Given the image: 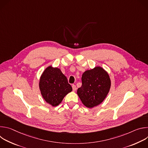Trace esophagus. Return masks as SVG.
Masks as SVG:
<instances>
[{"mask_svg":"<svg viewBox=\"0 0 148 148\" xmlns=\"http://www.w3.org/2000/svg\"><path fill=\"white\" fill-rule=\"evenodd\" d=\"M72 88H73V90L74 91H76L77 87H76V86H75V85H73V86H72Z\"/></svg>","mask_w":148,"mask_h":148,"instance_id":"34e87169","label":"esophagus"}]
</instances>
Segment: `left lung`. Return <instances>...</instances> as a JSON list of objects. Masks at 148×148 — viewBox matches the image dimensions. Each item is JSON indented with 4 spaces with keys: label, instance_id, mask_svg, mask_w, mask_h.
Instances as JSON below:
<instances>
[{
    "label": "left lung",
    "instance_id": "obj_1",
    "mask_svg": "<svg viewBox=\"0 0 148 148\" xmlns=\"http://www.w3.org/2000/svg\"><path fill=\"white\" fill-rule=\"evenodd\" d=\"M81 80L82 86L77 90V94L82 103L92 108L102 102L111 87L107 72L101 67H96L84 72Z\"/></svg>",
    "mask_w": 148,
    "mask_h": 148
}]
</instances>
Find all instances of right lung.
<instances>
[{"mask_svg": "<svg viewBox=\"0 0 148 148\" xmlns=\"http://www.w3.org/2000/svg\"><path fill=\"white\" fill-rule=\"evenodd\" d=\"M39 88L45 100L53 107L58 105L73 90L67 77L60 69L49 66L41 74Z\"/></svg>", "mask_w": 148, "mask_h": 148, "instance_id": "1", "label": "right lung"}]
</instances>
